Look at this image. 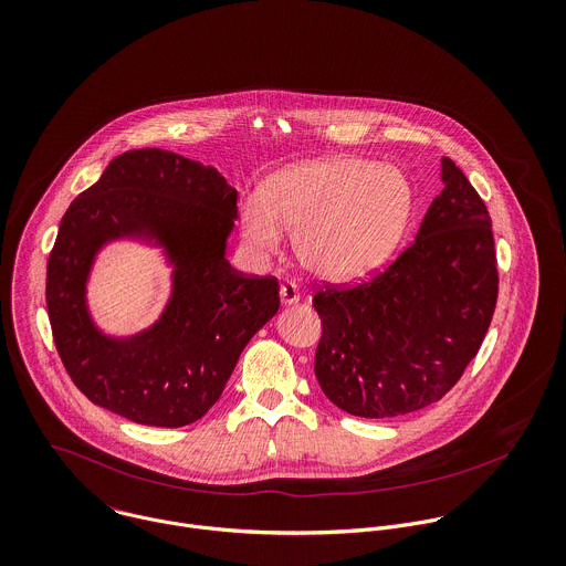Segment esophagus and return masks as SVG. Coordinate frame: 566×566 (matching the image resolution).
Masks as SVG:
<instances>
[{
  "label": "esophagus",
  "mask_w": 566,
  "mask_h": 566,
  "mask_svg": "<svg viewBox=\"0 0 566 566\" xmlns=\"http://www.w3.org/2000/svg\"><path fill=\"white\" fill-rule=\"evenodd\" d=\"M280 297H282L284 304H295V302H300V289H297V284H295V282H284V284L280 286Z\"/></svg>",
  "instance_id": "1"
}]
</instances>
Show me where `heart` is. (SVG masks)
<instances>
[{
	"instance_id": "obj_1",
	"label": "heart",
	"mask_w": 566,
	"mask_h": 566,
	"mask_svg": "<svg viewBox=\"0 0 566 566\" xmlns=\"http://www.w3.org/2000/svg\"><path fill=\"white\" fill-rule=\"evenodd\" d=\"M413 214V186L391 164L328 157L293 166L242 206L240 227L260 255L295 233V253L315 275L360 277L380 266L402 240Z\"/></svg>"
}]
</instances>
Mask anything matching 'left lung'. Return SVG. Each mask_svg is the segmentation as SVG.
Wrapping results in <instances>:
<instances>
[{"mask_svg": "<svg viewBox=\"0 0 566 566\" xmlns=\"http://www.w3.org/2000/svg\"><path fill=\"white\" fill-rule=\"evenodd\" d=\"M416 240L371 280L324 284L315 376L358 418H396L442 400L490 328L499 271L485 203L454 161Z\"/></svg>", "mask_w": 566, "mask_h": 566, "instance_id": "obj_1", "label": "left lung"}]
</instances>
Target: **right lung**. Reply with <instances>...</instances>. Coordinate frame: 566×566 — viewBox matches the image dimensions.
<instances>
[{
	"mask_svg": "<svg viewBox=\"0 0 566 566\" xmlns=\"http://www.w3.org/2000/svg\"><path fill=\"white\" fill-rule=\"evenodd\" d=\"M235 201L214 166L161 148L122 153L72 201L48 260L45 302L56 352L94 405L177 429L221 398L240 352L280 308L275 277L244 275L227 262ZM122 234L161 243L176 273L163 319L114 340L93 326L84 284L95 251Z\"/></svg>",
	"mask_w": 566,
	"mask_h": 566,
	"instance_id": "add662e5",
	"label": "right lung"
}]
</instances>
